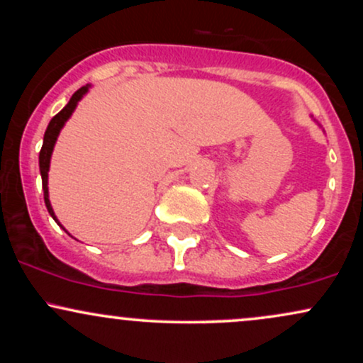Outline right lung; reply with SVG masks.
I'll use <instances>...</instances> for the list:
<instances>
[{
    "mask_svg": "<svg viewBox=\"0 0 363 363\" xmlns=\"http://www.w3.org/2000/svg\"><path fill=\"white\" fill-rule=\"evenodd\" d=\"M86 91H89V85L82 86V89H78L77 91H74L73 97L69 99V102L65 106V109L60 111L56 116H54V118L51 119V123H49L48 129H45V133H44V143H43V148H40V153H39V167H40V176H43L44 201H45V206H48L49 215H51L54 220H56V216H54L52 206H51V203H49V193H48V172H49V162H51V153H52L54 143H56L61 128L65 126V123L68 121L69 116H72L74 107H77L78 101H80ZM57 225H60V222H57Z\"/></svg>",
    "mask_w": 363,
    "mask_h": 363,
    "instance_id": "1",
    "label": "right lung"
}]
</instances>
